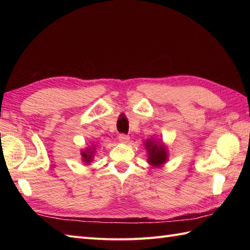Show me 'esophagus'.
Returning <instances> with one entry per match:
<instances>
[{"label":"esophagus","mask_w":250,"mask_h":250,"mask_svg":"<svg viewBox=\"0 0 250 250\" xmlns=\"http://www.w3.org/2000/svg\"><path fill=\"white\" fill-rule=\"evenodd\" d=\"M118 139L121 143H128L129 140H130V137H129V135H125V134H119Z\"/></svg>","instance_id":"34e87169"}]
</instances>
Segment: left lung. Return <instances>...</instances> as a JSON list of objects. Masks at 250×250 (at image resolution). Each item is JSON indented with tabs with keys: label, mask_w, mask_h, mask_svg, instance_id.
<instances>
[{
	"label": "left lung",
	"mask_w": 250,
	"mask_h": 250,
	"mask_svg": "<svg viewBox=\"0 0 250 250\" xmlns=\"http://www.w3.org/2000/svg\"><path fill=\"white\" fill-rule=\"evenodd\" d=\"M145 147L148 151V163L152 167H161L167 161V150L162 143L147 140Z\"/></svg>",
	"instance_id": "8db88e82"
}]
</instances>
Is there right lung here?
<instances>
[{"instance_id": "right-lung-1", "label": "right lung", "mask_w": 250, "mask_h": 250, "mask_svg": "<svg viewBox=\"0 0 250 250\" xmlns=\"http://www.w3.org/2000/svg\"><path fill=\"white\" fill-rule=\"evenodd\" d=\"M93 155H94V147L92 146L91 148H87L86 150L82 151L83 161L84 163H90L93 160Z\"/></svg>"}]
</instances>
